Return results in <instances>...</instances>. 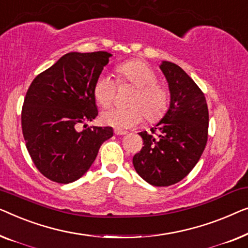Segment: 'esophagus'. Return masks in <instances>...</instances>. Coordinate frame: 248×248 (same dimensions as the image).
I'll use <instances>...</instances> for the list:
<instances>
[{
    "instance_id": "1",
    "label": "esophagus",
    "mask_w": 248,
    "mask_h": 248,
    "mask_svg": "<svg viewBox=\"0 0 248 248\" xmlns=\"http://www.w3.org/2000/svg\"><path fill=\"white\" fill-rule=\"evenodd\" d=\"M125 134H127V131L119 130V129H116V130H114V135H117V136H124Z\"/></svg>"
}]
</instances>
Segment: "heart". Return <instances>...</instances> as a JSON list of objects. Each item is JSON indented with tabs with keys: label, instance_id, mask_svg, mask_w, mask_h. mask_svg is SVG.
Listing matches in <instances>:
<instances>
[{
	"label": "heart",
	"instance_id": "heart-1",
	"mask_svg": "<svg viewBox=\"0 0 248 248\" xmlns=\"http://www.w3.org/2000/svg\"><path fill=\"white\" fill-rule=\"evenodd\" d=\"M120 84L134 85L136 92L131 96L130 108H110L101 113L104 124L117 129H130L144 120L149 123L159 120L169 108V95L157 84V75L147 62L132 59L121 62L116 67ZM94 97L101 107H109L116 94V82L110 75L102 73L97 76L93 89Z\"/></svg>",
	"mask_w": 248,
	"mask_h": 248
}]
</instances>
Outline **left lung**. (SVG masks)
Instances as JSON below:
<instances>
[{
  "mask_svg": "<svg viewBox=\"0 0 248 248\" xmlns=\"http://www.w3.org/2000/svg\"><path fill=\"white\" fill-rule=\"evenodd\" d=\"M170 90V107L151 132L139 136L144 147L132 158L139 175L154 186H169L183 180L204 151L209 112L204 94L180 66L159 65Z\"/></svg>",
  "mask_w": 248,
  "mask_h": 248,
  "instance_id": "obj_1",
  "label": "left lung"
}]
</instances>
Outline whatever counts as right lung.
Returning a JSON list of instances; mask_svg holds the SVG:
<instances>
[{
    "label": "right lung",
    "instance_id": "add662e5",
    "mask_svg": "<svg viewBox=\"0 0 248 248\" xmlns=\"http://www.w3.org/2000/svg\"><path fill=\"white\" fill-rule=\"evenodd\" d=\"M111 56L68 53L28 89L21 113L26 146L39 172L54 182L67 184L84 175L113 136L112 127L76 129L97 116L94 83Z\"/></svg>",
    "mask_w": 248,
    "mask_h": 248
}]
</instances>
